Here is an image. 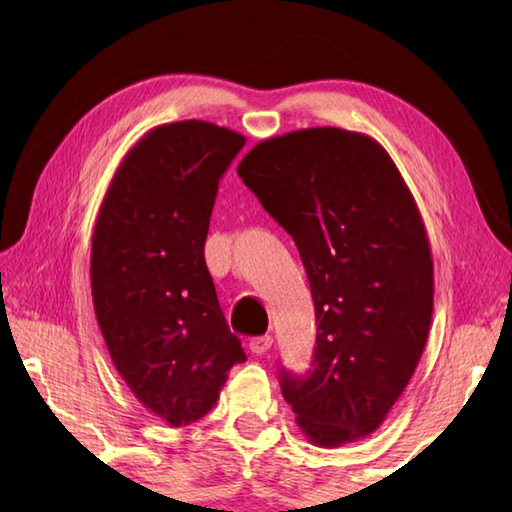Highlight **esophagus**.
Segmentation results:
<instances>
[{
  "label": "esophagus",
  "mask_w": 512,
  "mask_h": 512,
  "mask_svg": "<svg viewBox=\"0 0 512 512\" xmlns=\"http://www.w3.org/2000/svg\"><path fill=\"white\" fill-rule=\"evenodd\" d=\"M248 347H250V352H253V354L262 356L270 350V347H273V339H270L268 334L266 336H253V339H250V343H248Z\"/></svg>",
  "instance_id": "34e87169"
}]
</instances>
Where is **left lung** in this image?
<instances>
[{
    "instance_id": "obj_1",
    "label": "left lung",
    "mask_w": 512,
    "mask_h": 512,
    "mask_svg": "<svg viewBox=\"0 0 512 512\" xmlns=\"http://www.w3.org/2000/svg\"><path fill=\"white\" fill-rule=\"evenodd\" d=\"M237 176L295 239L317 312L312 369H281V394L317 447L361 440L427 345L433 259L418 204L383 145L339 127L262 140Z\"/></svg>"
}]
</instances>
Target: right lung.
Wrapping results in <instances>:
<instances>
[{"mask_svg":"<svg viewBox=\"0 0 512 512\" xmlns=\"http://www.w3.org/2000/svg\"><path fill=\"white\" fill-rule=\"evenodd\" d=\"M244 143L195 118L158 125L127 151L96 217L90 281L107 352L171 427L206 416L246 361L204 262L217 184Z\"/></svg>","mask_w":512,"mask_h":512,"instance_id":"add662e5","label":"right lung"}]
</instances>
